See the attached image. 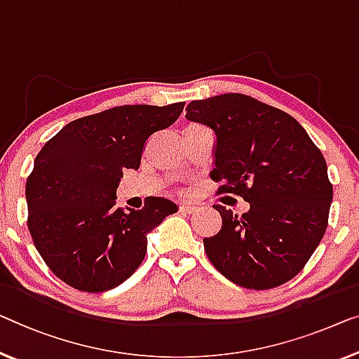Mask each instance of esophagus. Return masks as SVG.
I'll use <instances>...</instances> for the list:
<instances>
[{
    "label": "esophagus",
    "mask_w": 359,
    "mask_h": 359,
    "mask_svg": "<svg viewBox=\"0 0 359 359\" xmlns=\"http://www.w3.org/2000/svg\"><path fill=\"white\" fill-rule=\"evenodd\" d=\"M180 212L184 214H195L196 212V206H191V205H187V203H184V205L179 206Z\"/></svg>",
    "instance_id": "34e87169"
}]
</instances>
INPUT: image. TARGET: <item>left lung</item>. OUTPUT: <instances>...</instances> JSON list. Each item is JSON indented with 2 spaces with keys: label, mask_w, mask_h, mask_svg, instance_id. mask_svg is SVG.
<instances>
[{
  "label": "left lung",
  "mask_w": 359,
  "mask_h": 359,
  "mask_svg": "<svg viewBox=\"0 0 359 359\" xmlns=\"http://www.w3.org/2000/svg\"><path fill=\"white\" fill-rule=\"evenodd\" d=\"M185 117L216 132V194L250 203L242 216L212 205L222 217L221 231L203 238L212 266L255 290L293 279L329 224L334 190L320 149L290 114L248 95L191 101Z\"/></svg>",
  "instance_id": "8db88e82"
}]
</instances>
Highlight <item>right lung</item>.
Here are the masks:
<instances>
[{
  "instance_id": "right-lung-1",
  "label": "right lung",
  "mask_w": 359,
  "mask_h": 359,
  "mask_svg": "<svg viewBox=\"0 0 359 359\" xmlns=\"http://www.w3.org/2000/svg\"><path fill=\"white\" fill-rule=\"evenodd\" d=\"M185 103L124 104L69 122L36 154L27 177V226L57 279L100 293L127 280L147 253V233L177 211L151 196L142 210L116 206L124 169L140 168L147 142Z\"/></svg>"
}]
</instances>
